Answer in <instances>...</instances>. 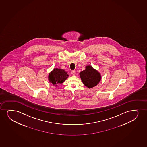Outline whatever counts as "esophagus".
Masks as SVG:
<instances>
[{
    "mask_svg": "<svg viewBox=\"0 0 147 147\" xmlns=\"http://www.w3.org/2000/svg\"><path fill=\"white\" fill-rule=\"evenodd\" d=\"M75 73H76V71H74V70L71 71V74L73 75H74L75 74Z\"/></svg>",
    "mask_w": 147,
    "mask_h": 147,
    "instance_id": "obj_1",
    "label": "esophagus"
}]
</instances>
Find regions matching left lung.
Here are the masks:
<instances>
[{"instance_id": "left-lung-1", "label": "left lung", "mask_w": 147, "mask_h": 147, "mask_svg": "<svg viewBox=\"0 0 147 147\" xmlns=\"http://www.w3.org/2000/svg\"><path fill=\"white\" fill-rule=\"evenodd\" d=\"M82 81L88 88H92L98 85L101 79L100 73L91 66H87L85 70L80 73Z\"/></svg>"}]
</instances>
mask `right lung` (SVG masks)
I'll list each match as a JSON object with an SVG mask.
<instances>
[{
	"instance_id": "obj_1",
	"label": "right lung",
	"mask_w": 147,
	"mask_h": 147,
	"mask_svg": "<svg viewBox=\"0 0 147 147\" xmlns=\"http://www.w3.org/2000/svg\"><path fill=\"white\" fill-rule=\"evenodd\" d=\"M68 75L64 70L56 68L49 73V80L53 85L57 86L58 84L62 83L68 78Z\"/></svg>"
}]
</instances>
